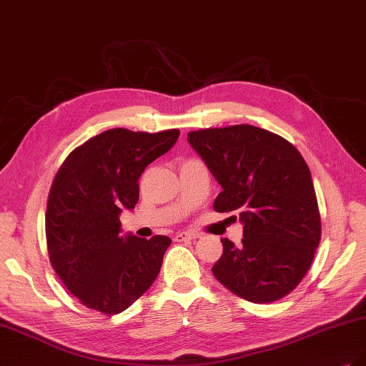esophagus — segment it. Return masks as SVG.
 <instances>
[{"instance_id": "esophagus-1", "label": "esophagus", "mask_w": 366, "mask_h": 366, "mask_svg": "<svg viewBox=\"0 0 366 366\" xmlns=\"http://www.w3.org/2000/svg\"><path fill=\"white\" fill-rule=\"evenodd\" d=\"M195 238H198V234H195V232H189V230L179 232V234L175 235V241H191Z\"/></svg>"}]
</instances>
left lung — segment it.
Returning a JSON list of instances; mask_svg holds the SVG:
<instances>
[{
  "mask_svg": "<svg viewBox=\"0 0 366 366\" xmlns=\"http://www.w3.org/2000/svg\"><path fill=\"white\" fill-rule=\"evenodd\" d=\"M221 186L215 212H237L241 244L227 238L212 273L232 293L273 302L302 281L320 241V215L308 166L278 134L252 125L187 132Z\"/></svg>",
  "mask_w": 366,
  "mask_h": 366,
  "instance_id": "1",
  "label": "left lung"
}]
</instances>
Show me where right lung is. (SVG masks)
<instances>
[{"label": "right lung", "instance_id": "obj_1", "mask_svg": "<svg viewBox=\"0 0 366 366\" xmlns=\"http://www.w3.org/2000/svg\"><path fill=\"white\" fill-rule=\"evenodd\" d=\"M179 136V129H108L71 151L54 177L46 214L49 257L85 307L117 315L156 281L171 238L122 235L119 217L136 207L142 172Z\"/></svg>", "mask_w": 366, "mask_h": 366}]
</instances>
